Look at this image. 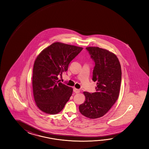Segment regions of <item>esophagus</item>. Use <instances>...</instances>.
Segmentation results:
<instances>
[{
    "label": "esophagus",
    "mask_w": 149,
    "mask_h": 149,
    "mask_svg": "<svg viewBox=\"0 0 149 149\" xmlns=\"http://www.w3.org/2000/svg\"><path fill=\"white\" fill-rule=\"evenodd\" d=\"M73 91L75 92L76 93H79V92H80V90L78 89H76V88H74L73 89Z\"/></svg>",
    "instance_id": "obj_1"
}]
</instances>
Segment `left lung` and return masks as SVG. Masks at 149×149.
<instances>
[{
	"label": "left lung",
	"instance_id": "8db88e82",
	"mask_svg": "<svg viewBox=\"0 0 149 149\" xmlns=\"http://www.w3.org/2000/svg\"><path fill=\"white\" fill-rule=\"evenodd\" d=\"M95 61L92 80L97 81L96 91L84 92L85 101L79 107L83 116L90 119L103 116L119 97L121 82V68L116 55L97 47L86 48Z\"/></svg>",
	"mask_w": 149,
	"mask_h": 149
}]
</instances>
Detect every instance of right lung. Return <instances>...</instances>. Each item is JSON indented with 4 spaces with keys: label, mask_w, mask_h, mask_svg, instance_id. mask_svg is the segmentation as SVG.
Returning <instances> with one entry per match:
<instances>
[{
    "label": "right lung",
    "mask_w": 149,
    "mask_h": 149,
    "mask_svg": "<svg viewBox=\"0 0 149 149\" xmlns=\"http://www.w3.org/2000/svg\"><path fill=\"white\" fill-rule=\"evenodd\" d=\"M82 49L56 42L38 54L33 68V90L36 104L41 111L56 114L64 108L73 88L58 80V76L68 70L70 62Z\"/></svg>",
    "instance_id": "right-lung-1"
}]
</instances>
